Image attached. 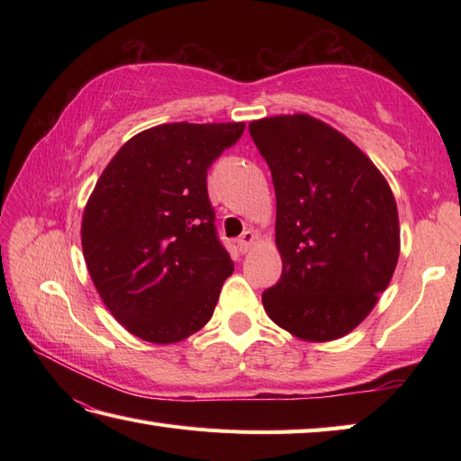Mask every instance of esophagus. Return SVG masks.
<instances>
[{"mask_svg":"<svg viewBox=\"0 0 461 461\" xmlns=\"http://www.w3.org/2000/svg\"><path fill=\"white\" fill-rule=\"evenodd\" d=\"M253 243H256V233L248 230L243 231V236L238 240V248L241 253H248L253 248Z\"/></svg>","mask_w":461,"mask_h":461,"instance_id":"34e87169","label":"esophagus"}]
</instances>
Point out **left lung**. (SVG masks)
<instances>
[{
  "instance_id": "obj_1",
  "label": "left lung",
  "mask_w": 461,
  "mask_h": 461,
  "mask_svg": "<svg viewBox=\"0 0 461 461\" xmlns=\"http://www.w3.org/2000/svg\"><path fill=\"white\" fill-rule=\"evenodd\" d=\"M277 198L283 263L263 291L269 319L307 342L348 335L390 285L400 256L394 194L368 156L315 116L249 122Z\"/></svg>"
}]
</instances>
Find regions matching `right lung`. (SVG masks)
<instances>
[{"label":"right lung","instance_id":"right-lung-1","mask_svg":"<svg viewBox=\"0 0 461 461\" xmlns=\"http://www.w3.org/2000/svg\"><path fill=\"white\" fill-rule=\"evenodd\" d=\"M246 122H168L134 134L85 205L81 246L111 315L146 342L172 345L213 315L230 253L205 188L212 162Z\"/></svg>","mask_w":461,"mask_h":461}]
</instances>
